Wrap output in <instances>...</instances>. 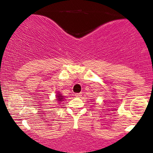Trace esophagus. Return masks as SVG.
I'll return each instance as SVG.
<instances>
[{
    "label": "esophagus",
    "mask_w": 153,
    "mask_h": 153,
    "mask_svg": "<svg viewBox=\"0 0 153 153\" xmlns=\"http://www.w3.org/2000/svg\"><path fill=\"white\" fill-rule=\"evenodd\" d=\"M81 93H78V94H75V96H76V97H80L81 96Z\"/></svg>",
    "instance_id": "34e87169"
}]
</instances>
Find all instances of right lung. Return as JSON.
<instances>
[{
    "label": "right lung",
    "mask_w": 153,
    "mask_h": 153,
    "mask_svg": "<svg viewBox=\"0 0 153 153\" xmlns=\"http://www.w3.org/2000/svg\"><path fill=\"white\" fill-rule=\"evenodd\" d=\"M57 101H62V99H63V96H61L60 94H58V95H57Z\"/></svg>",
    "instance_id": "1"
}]
</instances>
